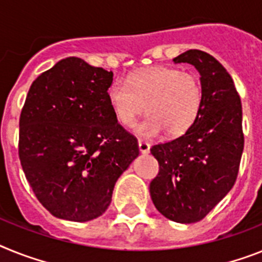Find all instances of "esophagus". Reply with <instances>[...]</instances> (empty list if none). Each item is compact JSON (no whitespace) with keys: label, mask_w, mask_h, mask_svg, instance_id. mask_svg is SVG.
Here are the masks:
<instances>
[{"label":"esophagus","mask_w":262,"mask_h":262,"mask_svg":"<svg viewBox=\"0 0 262 262\" xmlns=\"http://www.w3.org/2000/svg\"><path fill=\"white\" fill-rule=\"evenodd\" d=\"M138 149L141 151L142 155H148L150 151V145L146 141H142V140H138Z\"/></svg>","instance_id":"34e87169"}]
</instances>
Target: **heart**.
I'll return each mask as SVG.
<instances>
[{"mask_svg":"<svg viewBox=\"0 0 262 262\" xmlns=\"http://www.w3.org/2000/svg\"><path fill=\"white\" fill-rule=\"evenodd\" d=\"M114 116L124 126H135L138 117H149L137 127L142 137L166 132L170 137L184 135L194 124L202 106V85L193 72L168 67L140 70L129 80H116L107 89Z\"/></svg>","mask_w":262,"mask_h":262,"instance_id":"1","label":"heart"}]
</instances>
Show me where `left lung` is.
<instances>
[{
    "mask_svg": "<svg viewBox=\"0 0 262 262\" xmlns=\"http://www.w3.org/2000/svg\"><path fill=\"white\" fill-rule=\"evenodd\" d=\"M173 61L199 70L202 106L189 130L150 148L160 172L149 190L162 216L192 224L204 219L236 182L244 150L243 107L232 77L214 57L190 49Z\"/></svg>",
    "mask_w": 262,
    "mask_h": 262,
    "instance_id": "8db88e82",
    "label": "left lung"
}]
</instances>
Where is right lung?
<instances>
[{"mask_svg": "<svg viewBox=\"0 0 262 262\" xmlns=\"http://www.w3.org/2000/svg\"><path fill=\"white\" fill-rule=\"evenodd\" d=\"M113 72L68 57L33 81L19 116L18 156L37 200L54 217H100L137 138L118 124L107 89Z\"/></svg>", "mask_w": 262, "mask_h": 262, "instance_id": "1", "label": "right lung"}]
</instances>
